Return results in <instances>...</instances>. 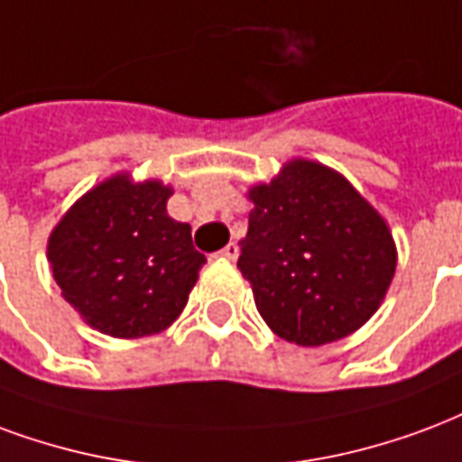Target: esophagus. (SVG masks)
<instances>
[{"instance_id":"obj_1","label":"esophagus","mask_w":462,"mask_h":462,"mask_svg":"<svg viewBox=\"0 0 462 462\" xmlns=\"http://www.w3.org/2000/svg\"><path fill=\"white\" fill-rule=\"evenodd\" d=\"M237 254H240V247H237L235 242H230L227 247H222V249H220V257L230 259V262H235V259H237Z\"/></svg>"}]
</instances>
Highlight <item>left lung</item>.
Masks as SVG:
<instances>
[{"label":"left lung","instance_id":"1","mask_svg":"<svg viewBox=\"0 0 462 462\" xmlns=\"http://www.w3.org/2000/svg\"><path fill=\"white\" fill-rule=\"evenodd\" d=\"M242 276L266 326L289 343L316 347L365 326L396 269L387 225L347 180L313 162L249 190Z\"/></svg>","mask_w":462,"mask_h":462}]
</instances>
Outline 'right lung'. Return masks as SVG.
<instances>
[{"label": "right lung", "instance_id": "right-lung-1", "mask_svg": "<svg viewBox=\"0 0 462 462\" xmlns=\"http://www.w3.org/2000/svg\"><path fill=\"white\" fill-rule=\"evenodd\" d=\"M171 188L115 176L68 210L49 240L60 291L80 316L112 337L169 328L196 286L205 254L190 225L171 220Z\"/></svg>", "mask_w": 462, "mask_h": 462}]
</instances>
